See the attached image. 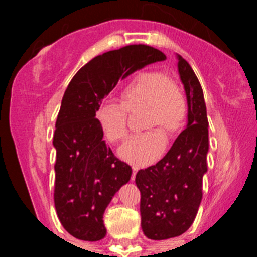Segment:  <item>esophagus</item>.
<instances>
[{"label": "esophagus", "instance_id": "1", "mask_svg": "<svg viewBox=\"0 0 257 257\" xmlns=\"http://www.w3.org/2000/svg\"><path fill=\"white\" fill-rule=\"evenodd\" d=\"M137 172H138V167H136V165H134V167H133V174H132V180H134V179H136Z\"/></svg>", "mask_w": 257, "mask_h": 257}]
</instances>
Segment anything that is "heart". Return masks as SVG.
I'll list each match as a JSON object with an SVG mask.
<instances>
[{
  "label": "heart",
  "mask_w": 257,
  "mask_h": 257,
  "mask_svg": "<svg viewBox=\"0 0 257 257\" xmlns=\"http://www.w3.org/2000/svg\"><path fill=\"white\" fill-rule=\"evenodd\" d=\"M121 105L104 102L95 110V121L104 138L110 143L123 141L128 133L125 110L137 105H147L145 126L159 125L165 133H174L186 115V103L180 90L165 74L148 71L137 74L120 95ZM165 147V138L158 129L129 138L119 149V155L134 165L154 162Z\"/></svg>",
  "instance_id": "obj_1"
}]
</instances>
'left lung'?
<instances>
[{
  "label": "left lung",
  "instance_id": "1",
  "mask_svg": "<svg viewBox=\"0 0 257 257\" xmlns=\"http://www.w3.org/2000/svg\"><path fill=\"white\" fill-rule=\"evenodd\" d=\"M178 72L188 102L186 128L155 165L137 173L141 190L142 229L148 239L184 234L195 220L208 172L209 121L203 88L190 64L177 54Z\"/></svg>",
  "mask_w": 257,
  "mask_h": 257
}]
</instances>
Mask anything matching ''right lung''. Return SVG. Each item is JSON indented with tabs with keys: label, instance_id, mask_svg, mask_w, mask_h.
Segmentation results:
<instances>
[{
	"label": "right lung",
	"instance_id": "obj_1",
	"mask_svg": "<svg viewBox=\"0 0 257 257\" xmlns=\"http://www.w3.org/2000/svg\"><path fill=\"white\" fill-rule=\"evenodd\" d=\"M165 58L163 52L144 45L109 51L83 66L64 92L53 137L54 206L61 224L76 239L105 236L103 214L132 177V168L103 141L95 110L119 79Z\"/></svg>",
	"mask_w": 257,
	"mask_h": 257
}]
</instances>
